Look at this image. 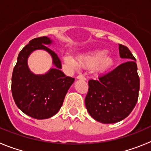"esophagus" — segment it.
Instances as JSON below:
<instances>
[{
  "label": "esophagus",
  "instance_id": "obj_1",
  "mask_svg": "<svg viewBox=\"0 0 151 151\" xmlns=\"http://www.w3.org/2000/svg\"><path fill=\"white\" fill-rule=\"evenodd\" d=\"M77 80H86V77H84V76H83V75H78L77 77Z\"/></svg>",
  "mask_w": 151,
  "mask_h": 151
}]
</instances>
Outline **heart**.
Wrapping results in <instances>:
<instances>
[{
  "mask_svg": "<svg viewBox=\"0 0 151 151\" xmlns=\"http://www.w3.org/2000/svg\"><path fill=\"white\" fill-rule=\"evenodd\" d=\"M107 54L105 50H94L86 52L77 56L76 60L71 56L64 57L66 64L74 67H80L83 68H94L100 74H104L110 70L115 65V59L110 55Z\"/></svg>",
  "mask_w": 151,
  "mask_h": 151,
  "instance_id": "1",
  "label": "heart"
}]
</instances>
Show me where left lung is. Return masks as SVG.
<instances>
[{
  "label": "left lung",
  "instance_id": "obj_1",
  "mask_svg": "<svg viewBox=\"0 0 151 151\" xmlns=\"http://www.w3.org/2000/svg\"><path fill=\"white\" fill-rule=\"evenodd\" d=\"M119 54L127 62L99 80L88 81L86 107L94 119L103 124L116 123L124 119L138 101L140 82L136 59L122 45H119Z\"/></svg>",
  "mask_w": 151,
  "mask_h": 151
}]
</instances>
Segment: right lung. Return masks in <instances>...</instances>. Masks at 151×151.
<instances>
[{
  "label": "right lung",
  "instance_id": "add662e5",
  "mask_svg": "<svg viewBox=\"0 0 151 151\" xmlns=\"http://www.w3.org/2000/svg\"><path fill=\"white\" fill-rule=\"evenodd\" d=\"M53 43V40L47 36L29 41L18 54L12 72V93L14 101L24 113L36 119H47L56 115L74 81V78L65 75L61 71L60 58L47 47ZM37 50H45L52 56L55 68L45 74H34L28 66L29 55Z\"/></svg>",
  "mask_w": 151,
  "mask_h": 151
}]
</instances>
